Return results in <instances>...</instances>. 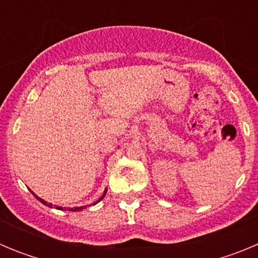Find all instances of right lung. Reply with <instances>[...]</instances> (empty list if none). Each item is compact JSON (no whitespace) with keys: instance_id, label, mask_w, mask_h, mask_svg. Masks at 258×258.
I'll use <instances>...</instances> for the list:
<instances>
[{"instance_id":"right-lung-1","label":"right lung","mask_w":258,"mask_h":258,"mask_svg":"<svg viewBox=\"0 0 258 258\" xmlns=\"http://www.w3.org/2000/svg\"><path fill=\"white\" fill-rule=\"evenodd\" d=\"M31 192H32V191H31ZM106 192H107V188H106V190H104L103 195H102V197L99 198V199H98L97 202L94 203V204H97V203H99V202H101V200L103 199V198H104V195H106ZM32 194H33V197H35L36 199H37V200H40V202L42 203V204H44V206H47V207H49V208H51V207H52V204H51V203H47V202H45L44 199H41L40 197H37V195H36L35 192H32ZM84 208H86V207H75V208H70V211H71V212H80V211H81V209H84ZM56 209H60V211H61V209H63V208H61V207H56Z\"/></svg>"}]
</instances>
